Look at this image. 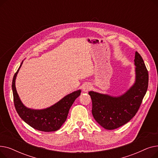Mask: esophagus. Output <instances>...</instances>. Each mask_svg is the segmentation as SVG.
<instances>
[{"instance_id": "1", "label": "esophagus", "mask_w": 158, "mask_h": 158, "mask_svg": "<svg viewBox=\"0 0 158 158\" xmlns=\"http://www.w3.org/2000/svg\"><path fill=\"white\" fill-rule=\"evenodd\" d=\"M92 88V87H91V85L89 84V83H85L83 86H82V91L85 92H88V91Z\"/></svg>"}]
</instances>
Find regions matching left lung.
I'll list each match as a JSON object with an SVG mask.
<instances>
[{
    "mask_svg": "<svg viewBox=\"0 0 158 158\" xmlns=\"http://www.w3.org/2000/svg\"><path fill=\"white\" fill-rule=\"evenodd\" d=\"M135 81L123 94L113 97L90 91L92 114L97 122L106 129L122 126L133 118L146 94L148 74L142 56L135 52Z\"/></svg>",
    "mask_w": 158,
    "mask_h": 158,
    "instance_id": "1",
    "label": "left lung"
}]
</instances>
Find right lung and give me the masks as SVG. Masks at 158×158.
Masks as SVG:
<instances>
[{
    "label": "right lung",
    "mask_w": 158,
    "mask_h": 158,
    "mask_svg": "<svg viewBox=\"0 0 158 158\" xmlns=\"http://www.w3.org/2000/svg\"><path fill=\"white\" fill-rule=\"evenodd\" d=\"M23 63H21L13 79L12 90L15 109L20 117L32 128L44 132L56 131L60 129L66 121L70 107L75 100L81 95V90L79 89L68 94L54 105L42 110L28 108L22 102L16 92L15 80L16 76Z\"/></svg>",
    "instance_id": "1"
}]
</instances>
